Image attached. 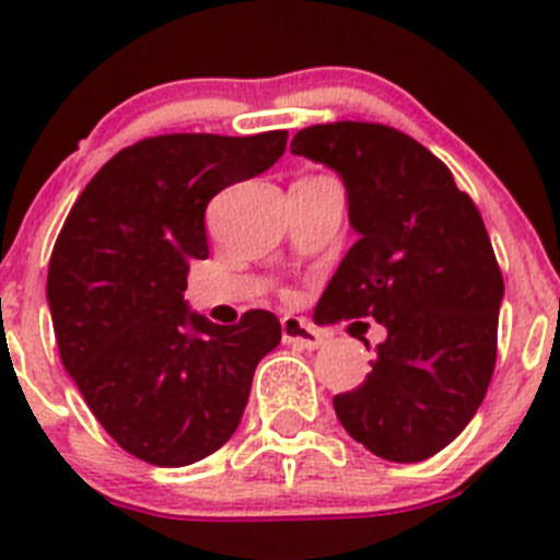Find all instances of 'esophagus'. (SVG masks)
Here are the masks:
<instances>
[{
    "label": "esophagus",
    "mask_w": 560,
    "mask_h": 560,
    "mask_svg": "<svg viewBox=\"0 0 560 560\" xmlns=\"http://www.w3.org/2000/svg\"><path fill=\"white\" fill-rule=\"evenodd\" d=\"M281 336H284V343H292L298 349H308V352L325 343L322 332L308 325L306 319H301V316H284L281 319Z\"/></svg>",
    "instance_id": "34e87169"
}]
</instances>
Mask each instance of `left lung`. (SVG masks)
<instances>
[{"label":"left lung","mask_w":560,"mask_h":560,"mask_svg":"<svg viewBox=\"0 0 560 560\" xmlns=\"http://www.w3.org/2000/svg\"><path fill=\"white\" fill-rule=\"evenodd\" d=\"M290 149L341 175L360 235L314 322L374 319L387 330L371 374L332 409L385 460L442 453L477 415L499 349L504 279L479 208L439 156L387 124H314Z\"/></svg>","instance_id":"left-lung-1"}]
</instances>
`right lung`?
Masks as SVG:
<instances>
[{
	"label": "right lung",
	"mask_w": 560,
	"mask_h": 560,
	"mask_svg": "<svg viewBox=\"0 0 560 560\" xmlns=\"http://www.w3.org/2000/svg\"><path fill=\"white\" fill-rule=\"evenodd\" d=\"M284 149L287 129L145 138L100 167L56 238L48 306L61 365L113 442L151 466L217 453L254 369L279 347L270 312L213 325L186 312L184 290L191 259L208 257V202Z\"/></svg>",
	"instance_id": "right-lung-1"
}]
</instances>
